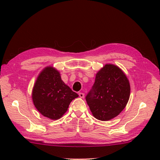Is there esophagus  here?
Segmentation results:
<instances>
[{"mask_svg": "<svg viewBox=\"0 0 160 160\" xmlns=\"http://www.w3.org/2000/svg\"><path fill=\"white\" fill-rule=\"evenodd\" d=\"M78 95H79V96L81 98H84V94L83 93H82V92H80V93H78Z\"/></svg>", "mask_w": 160, "mask_h": 160, "instance_id": "1", "label": "esophagus"}]
</instances>
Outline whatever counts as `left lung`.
<instances>
[{
	"instance_id": "8db88e82",
	"label": "left lung",
	"mask_w": 160,
	"mask_h": 160,
	"mask_svg": "<svg viewBox=\"0 0 160 160\" xmlns=\"http://www.w3.org/2000/svg\"><path fill=\"white\" fill-rule=\"evenodd\" d=\"M130 84L123 71L113 64H106L96 74L86 101L96 119L109 120L116 117L130 97Z\"/></svg>"
}]
</instances>
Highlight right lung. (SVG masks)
Here are the masks:
<instances>
[{
	"instance_id": "right-lung-1",
	"label": "right lung",
	"mask_w": 160,
	"mask_h": 160,
	"mask_svg": "<svg viewBox=\"0 0 160 160\" xmlns=\"http://www.w3.org/2000/svg\"><path fill=\"white\" fill-rule=\"evenodd\" d=\"M78 95L61 80L60 73L52 67H46L37 78L32 92L36 108L44 116L58 120L67 111Z\"/></svg>"
}]
</instances>
